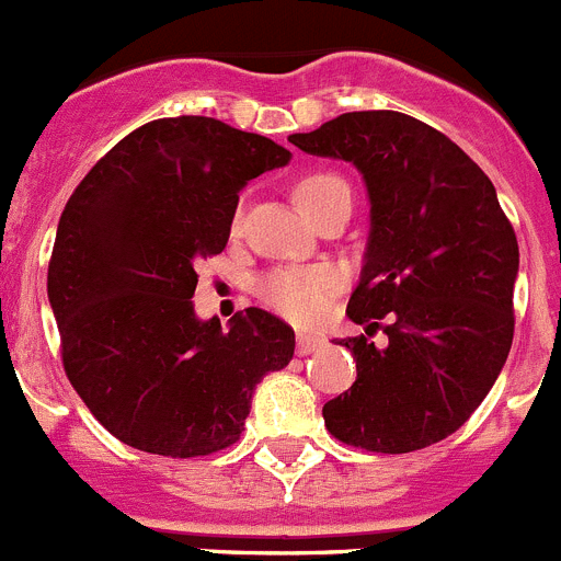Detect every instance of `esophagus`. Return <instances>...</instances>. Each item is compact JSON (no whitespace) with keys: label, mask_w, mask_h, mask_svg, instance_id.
Instances as JSON below:
<instances>
[{"label":"esophagus","mask_w":561,"mask_h":561,"mask_svg":"<svg viewBox=\"0 0 561 561\" xmlns=\"http://www.w3.org/2000/svg\"><path fill=\"white\" fill-rule=\"evenodd\" d=\"M321 345H323V337H318V334L298 332V337H296V352L301 354V357H307V354L318 352Z\"/></svg>","instance_id":"esophagus-1"}]
</instances>
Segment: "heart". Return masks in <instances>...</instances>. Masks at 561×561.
I'll use <instances>...</instances> for the list:
<instances>
[{"instance_id":"obj_1","label":"heart","mask_w":561,"mask_h":561,"mask_svg":"<svg viewBox=\"0 0 561 561\" xmlns=\"http://www.w3.org/2000/svg\"><path fill=\"white\" fill-rule=\"evenodd\" d=\"M348 191V182L334 171H307L298 176L293 185L298 207L307 216H316L318 209L327 207L332 198L343 196ZM243 221V213L238 209L234 216V229ZM343 285V276L332 265H307V268H276L256 282V296L279 316L290 318L296 323H318L329 310V301Z\"/></svg>"}]
</instances>
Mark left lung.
I'll return each mask as SVG.
<instances>
[{
  "mask_svg": "<svg viewBox=\"0 0 561 561\" xmlns=\"http://www.w3.org/2000/svg\"><path fill=\"white\" fill-rule=\"evenodd\" d=\"M290 144L354 162L370 238L343 343L357 381L323 404L340 443L410 454L457 432L499 379L515 334L520 251L490 176L451 138L396 110L343 113Z\"/></svg>",
  "mask_w": 561,
  "mask_h": 561,
  "instance_id": "left-lung-1",
  "label": "left lung"
}]
</instances>
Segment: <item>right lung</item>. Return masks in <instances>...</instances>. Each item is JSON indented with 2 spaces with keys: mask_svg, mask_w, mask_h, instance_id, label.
Wrapping results in <instances>:
<instances>
[{
  "mask_svg": "<svg viewBox=\"0 0 561 561\" xmlns=\"http://www.w3.org/2000/svg\"><path fill=\"white\" fill-rule=\"evenodd\" d=\"M290 160L207 115L144 124L85 174L57 224L49 305L68 381L113 437L171 459L238 443L254 387L293 359L296 334L249 307L193 312L196 265L227 249L238 193Z\"/></svg>",
  "mask_w": 561,
  "mask_h": 561,
  "instance_id": "obj_1",
  "label": "right lung"
}]
</instances>
